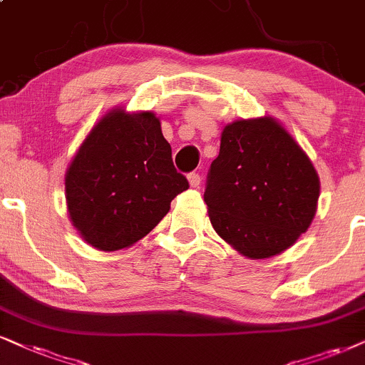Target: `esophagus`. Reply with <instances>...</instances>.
Returning <instances> with one entry per match:
<instances>
[{
  "label": "esophagus",
  "instance_id": "obj_1",
  "mask_svg": "<svg viewBox=\"0 0 365 365\" xmlns=\"http://www.w3.org/2000/svg\"><path fill=\"white\" fill-rule=\"evenodd\" d=\"M187 178H188V183H190V187H198V185H200V182H202L200 175L195 173V172L188 173Z\"/></svg>",
  "mask_w": 365,
  "mask_h": 365
}]
</instances>
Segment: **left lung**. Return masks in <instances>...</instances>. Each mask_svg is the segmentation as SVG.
Masks as SVG:
<instances>
[{
	"label": "left lung",
	"mask_w": 365,
	"mask_h": 365,
	"mask_svg": "<svg viewBox=\"0 0 365 365\" xmlns=\"http://www.w3.org/2000/svg\"><path fill=\"white\" fill-rule=\"evenodd\" d=\"M318 195L317 170L276 119L224 128L204 200L212 227L242 256L264 259L293 246L310 227Z\"/></svg>",
	"instance_id": "obj_1"
}]
</instances>
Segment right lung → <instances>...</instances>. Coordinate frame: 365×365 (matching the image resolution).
<instances>
[{
    "mask_svg": "<svg viewBox=\"0 0 365 365\" xmlns=\"http://www.w3.org/2000/svg\"><path fill=\"white\" fill-rule=\"evenodd\" d=\"M188 188L153 113L109 110L66 173L67 209L82 239L101 251L133 246Z\"/></svg>",
    "mask_w": 365,
    "mask_h": 365,
    "instance_id": "1",
    "label": "right lung"
}]
</instances>
